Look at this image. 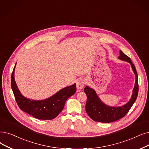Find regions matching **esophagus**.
Instances as JSON below:
<instances>
[{"label":"esophagus","instance_id":"34e87169","mask_svg":"<svg viewBox=\"0 0 149 149\" xmlns=\"http://www.w3.org/2000/svg\"><path fill=\"white\" fill-rule=\"evenodd\" d=\"M85 85V81L83 79H80L77 82V88L78 89H81L83 88V87Z\"/></svg>","mask_w":149,"mask_h":149}]
</instances>
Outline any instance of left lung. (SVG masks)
<instances>
[{
    "label": "left lung",
    "instance_id": "1",
    "mask_svg": "<svg viewBox=\"0 0 149 149\" xmlns=\"http://www.w3.org/2000/svg\"><path fill=\"white\" fill-rule=\"evenodd\" d=\"M121 60L130 63L133 72L136 75L135 85L133 90L132 98L125 105L119 107H111L104 104L99 98L94 89L86 86L84 91L87 96L86 103V111L93 120L103 123H109L118 120L122 118L128 113L133 103L137 99L139 90L138 74L135 66L128 56L120 50V56L118 57Z\"/></svg>",
    "mask_w": 149,
    "mask_h": 149
}]
</instances>
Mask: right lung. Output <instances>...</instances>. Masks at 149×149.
<instances>
[{
  "label": "right lung",
  "mask_w": 149,
  "mask_h": 149,
  "mask_svg": "<svg viewBox=\"0 0 149 149\" xmlns=\"http://www.w3.org/2000/svg\"><path fill=\"white\" fill-rule=\"evenodd\" d=\"M15 66L11 77V85L15 100L22 111L30 114L35 118L41 120L54 119L63 110L68 99L76 92V84L74 83L72 86L61 89L50 97L45 100H33L24 97L19 91L15 80Z\"/></svg>",
  "instance_id": "add662e5"
}]
</instances>
